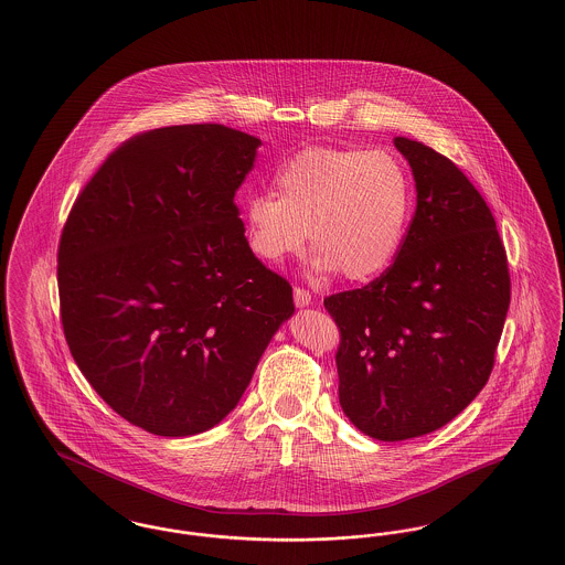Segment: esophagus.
I'll use <instances>...</instances> for the list:
<instances>
[{"instance_id":"obj_1","label":"esophagus","mask_w":565,"mask_h":565,"mask_svg":"<svg viewBox=\"0 0 565 565\" xmlns=\"http://www.w3.org/2000/svg\"><path fill=\"white\" fill-rule=\"evenodd\" d=\"M294 305H296L298 309L309 307V305H311V294L307 292V290H302V288H294Z\"/></svg>"}]
</instances>
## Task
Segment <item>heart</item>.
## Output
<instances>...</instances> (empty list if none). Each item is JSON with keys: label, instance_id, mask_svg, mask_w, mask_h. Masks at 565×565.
I'll return each mask as SVG.
<instances>
[{"label": "heart", "instance_id": "b5f03b06", "mask_svg": "<svg viewBox=\"0 0 565 565\" xmlns=\"http://www.w3.org/2000/svg\"><path fill=\"white\" fill-rule=\"evenodd\" d=\"M275 193L244 203L249 249L277 265L302 249L309 231L313 269L349 281H370L391 267L414 210L409 172L388 151L300 149L277 170Z\"/></svg>", "mask_w": 565, "mask_h": 565}]
</instances>
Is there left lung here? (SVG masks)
<instances>
[{
  "mask_svg": "<svg viewBox=\"0 0 565 565\" xmlns=\"http://www.w3.org/2000/svg\"><path fill=\"white\" fill-rule=\"evenodd\" d=\"M416 182L395 263L323 300L340 328L339 402L379 441L441 429L486 386L511 302L497 221L450 159L393 138Z\"/></svg>",
  "mask_w": 565,
  "mask_h": 565,
  "instance_id": "1",
  "label": "left lung"
}]
</instances>
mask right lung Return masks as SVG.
Instances as JSON below:
<instances>
[{
  "label": "right lung",
  "mask_w": 565,
  "mask_h": 565,
  "mask_svg": "<svg viewBox=\"0 0 565 565\" xmlns=\"http://www.w3.org/2000/svg\"><path fill=\"white\" fill-rule=\"evenodd\" d=\"M258 147L221 124L135 136L84 186L63 228L71 355L119 416L153 435L218 425L294 316L290 284L252 254L235 205Z\"/></svg>",
  "instance_id": "right-lung-1"
}]
</instances>
